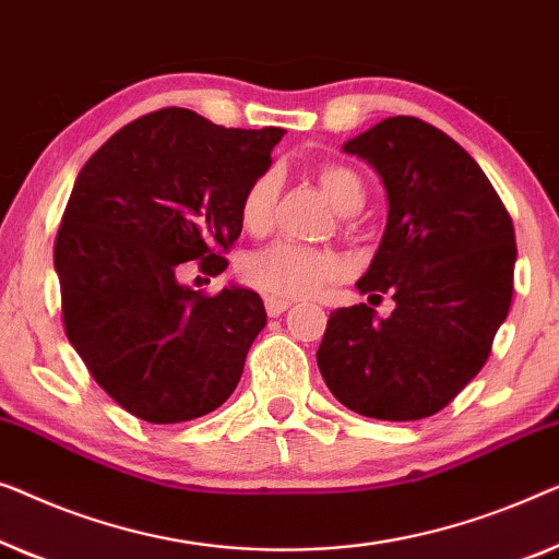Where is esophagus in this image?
Segmentation results:
<instances>
[{
    "mask_svg": "<svg viewBox=\"0 0 559 559\" xmlns=\"http://www.w3.org/2000/svg\"><path fill=\"white\" fill-rule=\"evenodd\" d=\"M288 306H290V301H281V298H265V311H269V317H281Z\"/></svg>",
    "mask_w": 559,
    "mask_h": 559,
    "instance_id": "obj_1",
    "label": "esophagus"
}]
</instances>
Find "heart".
<instances>
[{"label":"heart","mask_w":559,"mask_h":559,"mask_svg":"<svg viewBox=\"0 0 559 559\" xmlns=\"http://www.w3.org/2000/svg\"><path fill=\"white\" fill-rule=\"evenodd\" d=\"M317 179L321 190L336 210L349 215L365 204L367 190L355 169L344 164H324L319 167ZM281 179L273 169L258 175L240 200V223L248 233L261 235L271 227L273 210H276ZM342 273V261L332 250L298 246V242H273V246L255 250L242 261V278L248 286L261 290L269 298L294 301L317 294L326 283Z\"/></svg>","instance_id":"b5f03b06"}]
</instances>
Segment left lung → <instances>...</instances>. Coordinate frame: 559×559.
Masks as SVG:
<instances>
[{"label": "left lung", "mask_w": 559, "mask_h": 559, "mask_svg": "<svg viewBox=\"0 0 559 559\" xmlns=\"http://www.w3.org/2000/svg\"><path fill=\"white\" fill-rule=\"evenodd\" d=\"M372 164L388 225L359 294L392 296L329 313L317 361L344 407L423 420L451 403L491 355L514 294L512 217L466 148L415 116H392L344 144Z\"/></svg>", "instance_id": "1"}]
</instances>
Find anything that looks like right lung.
Listing matches in <instances>:
<instances>
[{
    "instance_id": "obj_1",
    "label": "right lung",
    "mask_w": 559,
    "mask_h": 559,
    "mask_svg": "<svg viewBox=\"0 0 559 559\" xmlns=\"http://www.w3.org/2000/svg\"><path fill=\"white\" fill-rule=\"evenodd\" d=\"M283 129H225L162 108L116 131L78 175L55 238L62 324L100 388L146 423L217 411L265 326L255 290L185 286L182 263L219 276L240 200Z\"/></svg>"
}]
</instances>
